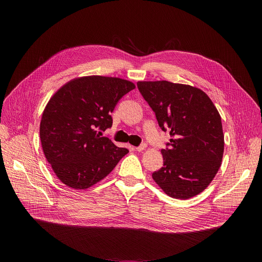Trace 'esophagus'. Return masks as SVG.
<instances>
[{
  "instance_id": "34e87169",
  "label": "esophagus",
  "mask_w": 262,
  "mask_h": 262,
  "mask_svg": "<svg viewBox=\"0 0 262 262\" xmlns=\"http://www.w3.org/2000/svg\"><path fill=\"white\" fill-rule=\"evenodd\" d=\"M145 147H146V144H145V143H142V144H140L139 146L136 147V150H137V152H141V150H143Z\"/></svg>"
}]
</instances>
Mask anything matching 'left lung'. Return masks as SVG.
<instances>
[{"label": "left lung", "mask_w": 262, "mask_h": 262, "mask_svg": "<svg viewBox=\"0 0 262 262\" xmlns=\"http://www.w3.org/2000/svg\"><path fill=\"white\" fill-rule=\"evenodd\" d=\"M143 99L171 139L161 149L163 167L152 176L174 199L201 193L221 166L224 152L222 121L209 96L199 88L167 80L138 81Z\"/></svg>", "instance_id": "obj_1"}]
</instances>
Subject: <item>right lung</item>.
Listing matches in <instances>:
<instances>
[{
	"instance_id": "1",
	"label": "right lung",
	"mask_w": 262,
	"mask_h": 262,
	"mask_svg": "<svg viewBox=\"0 0 262 262\" xmlns=\"http://www.w3.org/2000/svg\"><path fill=\"white\" fill-rule=\"evenodd\" d=\"M132 81L92 75L63 85L47 104L40 122L45 156L59 180L87 189L114 170L125 147H118L102 132L112 127V113Z\"/></svg>"
}]
</instances>
